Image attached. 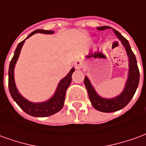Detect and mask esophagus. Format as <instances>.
<instances>
[{
  "mask_svg": "<svg viewBox=\"0 0 146 146\" xmlns=\"http://www.w3.org/2000/svg\"><path fill=\"white\" fill-rule=\"evenodd\" d=\"M81 66H82V64H81L80 61H76V62H75V68H76V70H80L81 68Z\"/></svg>",
  "mask_w": 146,
  "mask_h": 146,
  "instance_id": "obj_1",
  "label": "esophagus"
}]
</instances>
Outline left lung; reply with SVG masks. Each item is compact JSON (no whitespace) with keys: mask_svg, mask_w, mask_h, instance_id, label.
<instances>
[{"mask_svg":"<svg viewBox=\"0 0 146 146\" xmlns=\"http://www.w3.org/2000/svg\"><path fill=\"white\" fill-rule=\"evenodd\" d=\"M97 29L98 30H105L106 29H113V28L104 26V27H97ZM113 30L116 34V36L122 43L123 47L125 48L126 52L128 57V76H127L123 92L119 95H117L114 98H102L100 95H98V93L96 92L94 87L92 86L88 77V76L84 77V84L88 93L89 98L92 102V106L95 108V110L100 112H103V113H112V112L118 111L125 107L131 100L136 90L138 88V84H139V77H140L136 58H135V54L132 51L131 46L129 44L128 40L125 37H123L118 31H116L114 29H113Z\"/></svg>","mask_w":146,"mask_h":146,"instance_id":"left-lung-1","label":"left lung"}]
</instances>
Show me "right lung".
I'll list each match as a JSON object with an SVG mask.
<instances>
[{
    "label": "right lung",
    "mask_w": 146,
    "mask_h": 146,
    "mask_svg": "<svg viewBox=\"0 0 146 146\" xmlns=\"http://www.w3.org/2000/svg\"><path fill=\"white\" fill-rule=\"evenodd\" d=\"M44 33V34H52L54 31L52 30H36L30 33L29 36L24 40L20 42L18 44L17 48L15 49L14 53V56L12 58L9 66L8 70V88L9 92L11 94V97L14 99V101L18 104V106L23 110L24 112L32 116L36 117H45L53 115L54 113H58V111L62 110L63 107L65 97H66V92L67 88H69L71 80H72V74L75 71L74 68H72L69 73L64 78L61 80L58 84L56 91L54 92L52 97L49 98L48 100L43 102H32L27 100L22 96L20 93L18 91L15 82L14 77V70L15 64L17 62L19 54H20L21 49L23 48L24 42L27 38H29L35 33Z\"/></svg>",
    "instance_id": "right-lung-1"
}]
</instances>
